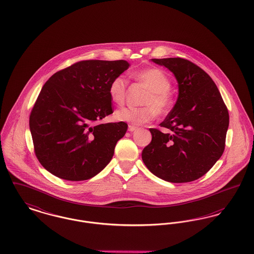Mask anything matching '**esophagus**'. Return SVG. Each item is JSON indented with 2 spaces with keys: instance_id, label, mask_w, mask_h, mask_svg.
<instances>
[{
  "instance_id": "esophagus-1",
  "label": "esophagus",
  "mask_w": 254,
  "mask_h": 254,
  "mask_svg": "<svg viewBox=\"0 0 254 254\" xmlns=\"http://www.w3.org/2000/svg\"><path fill=\"white\" fill-rule=\"evenodd\" d=\"M137 128H138L137 127L132 126V125H129V126H128V130H129V131H134V130H136Z\"/></svg>"
}]
</instances>
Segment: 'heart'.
I'll return each mask as SVG.
<instances>
[{
    "instance_id": "heart-1",
    "label": "heart",
    "mask_w": 254,
    "mask_h": 254,
    "mask_svg": "<svg viewBox=\"0 0 254 254\" xmlns=\"http://www.w3.org/2000/svg\"><path fill=\"white\" fill-rule=\"evenodd\" d=\"M132 78L149 89L142 102L145 106L121 108L115 114L116 119L132 125H143L153 121L158 113L164 114L170 109L172 80L163 70L156 67L144 69L134 73ZM127 85L128 80L124 75H116L111 79L108 94L115 105L125 103Z\"/></svg>"
}]
</instances>
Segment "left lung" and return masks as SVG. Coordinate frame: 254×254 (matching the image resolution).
I'll return each instance as SVG.
<instances>
[{
    "mask_svg": "<svg viewBox=\"0 0 254 254\" xmlns=\"http://www.w3.org/2000/svg\"><path fill=\"white\" fill-rule=\"evenodd\" d=\"M174 73L179 98L160 124L149 128L151 141L142 151L149 171L169 182H190L204 176L225 147L229 115L215 82L200 67L181 58L151 60Z\"/></svg>",
    "mask_w": 254,
    "mask_h": 254,
    "instance_id": "8db88e82",
    "label": "left lung"
}]
</instances>
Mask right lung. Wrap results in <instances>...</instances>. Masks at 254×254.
Returning <instances> with one entry per match:
<instances>
[{
  "label": "right lung",
  "instance_id": "obj_1",
  "mask_svg": "<svg viewBox=\"0 0 254 254\" xmlns=\"http://www.w3.org/2000/svg\"><path fill=\"white\" fill-rule=\"evenodd\" d=\"M130 64L126 60H82L52 75L30 115L34 153L54 176L81 181L108 164L126 134L125 122L98 124L113 113L108 85Z\"/></svg>",
  "mask_w": 254,
  "mask_h": 254
}]
</instances>
